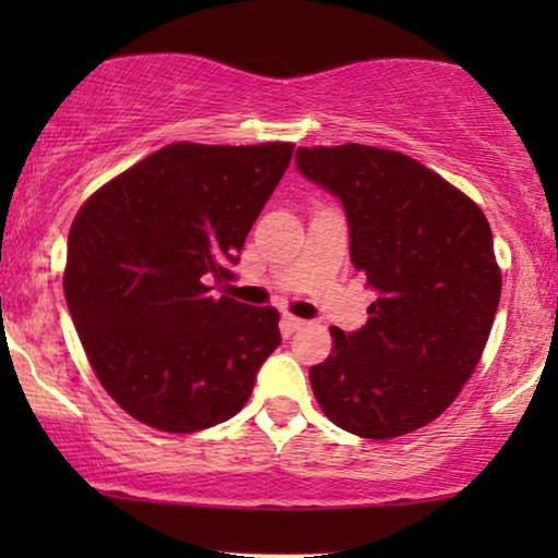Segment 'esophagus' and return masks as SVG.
Segmentation results:
<instances>
[{
    "instance_id": "34e87169",
    "label": "esophagus",
    "mask_w": 558,
    "mask_h": 558,
    "mask_svg": "<svg viewBox=\"0 0 558 558\" xmlns=\"http://www.w3.org/2000/svg\"><path fill=\"white\" fill-rule=\"evenodd\" d=\"M281 325H284L287 332H296V330H302V327L307 323H304V319H300V317H294V315H284V317H281Z\"/></svg>"
}]
</instances>
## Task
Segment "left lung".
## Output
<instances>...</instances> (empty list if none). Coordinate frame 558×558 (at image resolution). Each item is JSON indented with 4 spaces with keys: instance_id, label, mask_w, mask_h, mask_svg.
<instances>
[{
    "instance_id": "obj_1",
    "label": "left lung",
    "mask_w": 558,
    "mask_h": 558,
    "mask_svg": "<svg viewBox=\"0 0 558 558\" xmlns=\"http://www.w3.org/2000/svg\"><path fill=\"white\" fill-rule=\"evenodd\" d=\"M296 170L340 197L350 258L376 302L355 332L310 368L319 409L340 429L393 439L434 422L477 368L500 302L483 210L401 151L300 147Z\"/></svg>"
}]
</instances>
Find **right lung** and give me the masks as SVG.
I'll use <instances>...</instances> for the list:
<instances>
[{"mask_svg": "<svg viewBox=\"0 0 558 558\" xmlns=\"http://www.w3.org/2000/svg\"><path fill=\"white\" fill-rule=\"evenodd\" d=\"M294 144H167L83 203L63 292L106 393L159 432L239 414L279 348V312L216 296Z\"/></svg>", "mask_w": 558, "mask_h": 558, "instance_id": "1", "label": "right lung"}]
</instances>
